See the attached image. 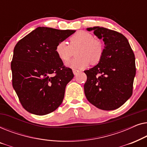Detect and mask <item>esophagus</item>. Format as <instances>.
I'll list each match as a JSON object with an SVG mask.
<instances>
[{"label":"esophagus","instance_id":"esophagus-1","mask_svg":"<svg viewBox=\"0 0 147 147\" xmlns=\"http://www.w3.org/2000/svg\"><path fill=\"white\" fill-rule=\"evenodd\" d=\"M78 72H79V70H78V69H73V73H74V75H76V74H77Z\"/></svg>","mask_w":147,"mask_h":147}]
</instances>
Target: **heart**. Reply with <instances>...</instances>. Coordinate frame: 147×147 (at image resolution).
<instances>
[{
    "mask_svg": "<svg viewBox=\"0 0 147 147\" xmlns=\"http://www.w3.org/2000/svg\"><path fill=\"white\" fill-rule=\"evenodd\" d=\"M104 45L100 40L94 39L91 33L80 31L69 38V45L65 41H60L55 47V53L62 61H67L74 55L76 57L70 60L66 65L71 68L83 69L90 63L95 65L101 61L104 54Z\"/></svg>",
    "mask_w": 147,
    "mask_h": 147,
    "instance_id": "1",
    "label": "heart"
}]
</instances>
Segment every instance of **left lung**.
Returning <instances> with one entry per match:
<instances>
[{
    "label": "left lung",
    "instance_id": "left-lung-1",
    "mask_svg": "<svg viewBox=\"0 0 147 147\" xmlns=\"http://www.w3.org/2000/svg\"><path fill=\"white\" fill-rule=\"evenodd\" d=\"M104 42L103 57L98 65L84 71L86 97L99 109L112 110L130 98L136 75L135 57L128 39L117 31L106 28H88Z\"/></svg>",
    "mask_w": 147,
    "mask_h": 147
}]
</instances>
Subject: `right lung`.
Wrapping results in <instances>:
<instances>
[{
	"mask_svg": "<svg viewBox=\"0 0 147 147\" xmlns=\"http://www.w3.org/2000/svg\"><path fill=\"white\" fill-rule=\"evenodd\" d=\"M75 31L39 27L16 44L12 84L27 112L45 115L61 105L66 85L74 75L57 57L55 47Z\"/></svg>",
	"mask_w": 147,
	"mask_h": 147,
	"instance_id": "obj_1",
	"label": "right lung"
}]
</instances>
